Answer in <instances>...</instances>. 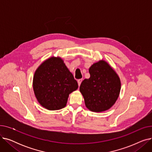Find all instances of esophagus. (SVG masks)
<instances>
[{
  "label": "esophagus",
  "instance_id": "34e87169",
  "mask_svg": "<svg viewBox=\"0 0 152 152\" xmlns=\"http://www.w3.org/2000/svg\"><path fill=\"white\" fill-rule=\"evenodd\" d=\"M83 81V79H78L77 80V83H78V85H79V86L81 85V82Z\"/></svg>",
  "mask_w": 152,
  "mask_h": 152
}]
</instances>
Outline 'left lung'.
Returning a JSON list of instances; mask_svg holds the SVG:
<instances>
[{
  "mask_svg": "<svg viewBox=\"0 0 152 152\" xmlns=\"http://www.w3.org/2000/svg\"><path fill=\"white\" fill-rule=\"evenodd\" d=\"M90 77L81 83L79 91L86 107L93 112L109 110L116 102L121 91V81L106 61L101 60L89 68Z\"/></svg>",
  "mask_w": 152,
  "mask_h": 152,
  "instance_id": "obj_1",
  "label": "left lung"
}]
</instances>
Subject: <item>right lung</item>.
<instances>
[{
    "instance_id": "right-lung-1",
    "label": "right lung",
    "mask_w": 152,
    "mask_h": 152,
    "mask_svg": "<svg viewBox=\"0 0 152 152\" xmlns=\"http://www.w3.org/2000/svg\"><path fill=\"white\" fill-rule=\"evenodd\" d=\"M33 87L40 105L47 110H58L66 107L69 94L77 90L78 84L63 60L51 57L36 70Z\"/></svg>"
}]
</instances>
